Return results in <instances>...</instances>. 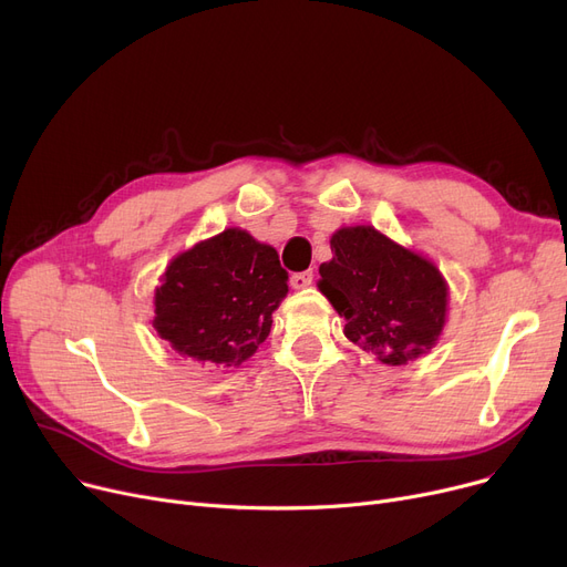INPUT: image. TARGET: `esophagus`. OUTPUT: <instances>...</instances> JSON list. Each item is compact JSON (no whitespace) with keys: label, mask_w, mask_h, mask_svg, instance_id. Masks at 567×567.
<instances>
[{"label":"esophagus","mask_w":567,"mask_h":567,"mask_svg":"<svg viewBox=\"0 0 567 567\" xmlns=\"http://www.w3.org/2000/svg\"><path fill=\"white\" fill-rule=\"evenodd\" d=\"M312 278H315L312 271H301V274H293L289 282H291L293 289H306V287L312 285Z\"/></svg>","instance_id":"1"}]
</instances>
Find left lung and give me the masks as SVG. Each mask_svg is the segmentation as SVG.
Masks as SVG:
<instances>
[{
  "instance_id": "8db88e82",
  "label": "left lung",
  "mask_w": 567,
  "mask_h": 567,
  "mask_svg": "<svg viewBox=\"0 0 567 567\" xmlns=\"http://www.w3.org/2000/svg\"><path fill=\"white\" fill-rule=\"evenodd\" d=\"M319 289L344 317V336L379 363L406 365L427 353L445 323L449 285L439 268L370 225L342 227Z\"/></svg>"
}]
</instances>
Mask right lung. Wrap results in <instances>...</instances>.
Returning <instances> with one entry per match:
<instances>
[{
    "label": "right lung",
    "mask_w": 567,
    "mask_h": 567,
    "mask_svg": "<svg viewBox=\"0 0 567 567\" xmlns=\"http://www.w3.org/2000/svg\"><path fill=\"white\" fill-rule=\"evenodd\" d=\"M287 280L276 248L229 227L169 261L154 296V329L202 365L236 368L271 333Z\"/></svg>",
    "instance_id": "right-lung-1"
}]
</instances>
